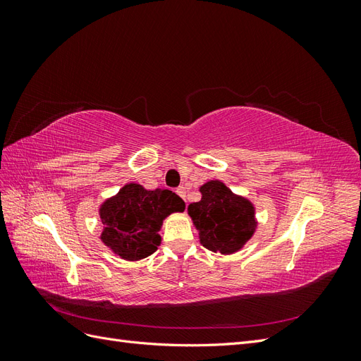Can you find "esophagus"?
Masks as SVG:
<instances>
[{
  "instance_id": "esophagus-1",
  "label": "esophagus",
  "mask_w": 361,
  "mask_h": 361,
  "mask_svg": "<svg viewBox=\"0 0 361 361\" xmlns=\"http://www.w3.org/2000/svg\"><path fill=\"white\" fill-rule=\"evenodd\" d=\"M176 192L179 197H182L185 202H187V190H185L183 187H179V188H176Z\"/></svg>"
}]
</instances>
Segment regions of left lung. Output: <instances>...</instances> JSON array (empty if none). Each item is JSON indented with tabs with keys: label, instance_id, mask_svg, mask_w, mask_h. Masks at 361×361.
Returning <instances> with one entry per match:
<instances>
[{
	"label": "left lung",
	"instance_id": "left-lung-1",
	"mask_svg": "<svg viewBox=\"0 0 361 361\" xmlns=\"http://www.w3.org/2000/svg\"><path fill=\"white\" fill-rule=\"evenodd\" d=\"M200 192L202 200L191 203L188 214L203 247L221 255H232L243 248L256 228L253 204L233 194L220 180L204 183Z\"/></svg>",
	"mask_w": 361,
	"mask_h": 361
}]
</instances>
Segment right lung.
Masks as SVG:
<instances>
[{
  "label": "right lung",
  "mask_w": 361,
  "mask_h": 361,
  "mask_svg": "<svg viewBox=\"0 0 361 361\" xmlns=\"http://www.w3.org/2000/svg\"><path fill=\"white\" fill-rule=\"evenodd\" d=\"M183 209V200L170 190L147 191L138 183H128L101 206V239L120 257L145 259L159 245L164 218Z\"/></svg>",
  "instance_id": "obj_1"
}]
</instances>
